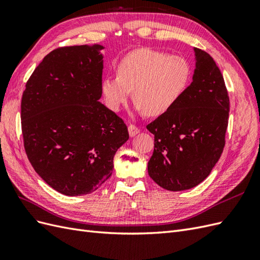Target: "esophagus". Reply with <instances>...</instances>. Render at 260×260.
Masks as SVG:
<instances>
[{"instance_id": "1", "label": "esophagus", "mask_w": 260, "mask_h": 260, "mask_svg": "<svg viewBox=\"0 0 260 260\" xmlns=\"http://www.w3.org/2000/svg\"><path fill=\"white\" fill-rule=\"evenodd\" d=\"M128 133H129V136H131V137H134L135 135H137L138 133H139V128L137 127V126L131 124V125L128 126Z\"/></svg>"}]
</instances>
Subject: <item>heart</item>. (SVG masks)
I'll list each match as a JSON object with an SVG mask.
<instances>
[{"label": "heart", "mask_w": 260, "mask_h": 260, "mask_svg": "<svg viewBox=\"0 0 260 260\" xmlns=\"http://www.w3.org/2000/svg\"><path fill=\"white\" fill-rule=\"evenodd\" d=\"M117 77L101 83L105 103L117 112L127 103L133 91L136 109L148 116L165 114L179 102L191 81L187 59L150 48L135 49L125 55L116 68Z\"/></svg>", "instance_id": "obj_1"}]
</instances>
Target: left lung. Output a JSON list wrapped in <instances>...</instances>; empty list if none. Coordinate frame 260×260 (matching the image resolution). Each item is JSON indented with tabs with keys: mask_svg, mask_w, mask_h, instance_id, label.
<instances>
[{
	"mask_svg": "<svg viewBox=\"0 0 260 260\" xmlns=\"http://www.w3.org/2000/svg\"><path fill=\"white\" fill-rule=\"evenodd\" d=\"M192 82L179 102L147 125L155 135L148 175L169 191L196 187L221 157L229 124L230 98L213 58L194 48Z\"/></svg>",
	"mask_w": 260,
	"mask_h": 260,
	"instance_id": "8db88e82",
	"label": "left lung"
}]
</instances>
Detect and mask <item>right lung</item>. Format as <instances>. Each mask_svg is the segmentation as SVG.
Wrapping results in <instances>:
<instances>
[{"instance_id":"right-lung-1","label":"right lung","mask_w":260,"mask_h":260,"mask_svg":"<svg viewBox=\"0 0 260 260\" xmlns=\"http://www.w3.org/2000/svg\"><path fill=\"white\" fill-rule=\"evenodd\" d=\"M101 45L52 50L31 73L21 103L24 147L32 168L52 189L89 194L112 175L127 126L99 101Z\"/></svg>"}]
</instances>
